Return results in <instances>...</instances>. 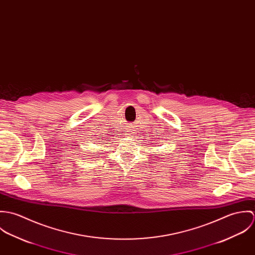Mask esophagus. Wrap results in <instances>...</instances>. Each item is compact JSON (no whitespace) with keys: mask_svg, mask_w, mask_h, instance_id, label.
<instances>
[{"mask_svg":"<svg viewBox=\"0 0 255 255\" xmlns=\"http://www.w3.org/2000/svg\"><path fill=\"white\" fill-rule=\"evenodd\" d=\"M129 135H131V132H130V131H129Z\"/></svg>","mask_w":255,"mask_h":255,"instance_id":"34e87169","label":"esophagus"}]
</instances>
